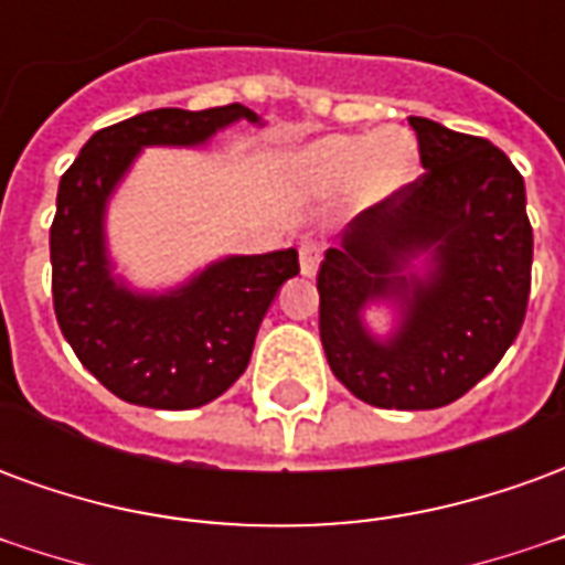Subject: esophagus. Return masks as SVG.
<instances>
[{
  "label": "esophagus",
  "instance_id": "obj_1",
  "mask_svg": "<svg viewBox=\"0 0 565 565\" xmlns=\"http://www.w3.org/2000/svg\"><path fill=\"white\" fill-rule=\"evenodd\" d=\"M320 257H323V245L320 242H311V238H306L302 245H299V266H302V275H315L320 266Z\"/></svg>",
  "mask_w": 565,
  "mask_h": 565
}]
</instances>
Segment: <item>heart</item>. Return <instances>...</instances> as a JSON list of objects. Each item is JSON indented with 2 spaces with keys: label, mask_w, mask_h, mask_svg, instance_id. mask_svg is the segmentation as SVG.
I'll return each mask as SVG.
<instances>
[{
  "label": "heart",
  "mask_w": 565,
  "mask_h": 565,
  "mask_svg": "<svg viewBox=\"0 0 565 565\" xmlns=\"http://www.w3.org/2000/svg\"><path fill=\"white\" fill-rule=\"evenodd\" d=\"M415 166V148L403 129L379 136H330L299 157V178L311 190H339L356 181L366 199L399 190Z\"/></svg>",
  "instance_id": "1"
}]
</instances>
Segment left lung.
<instances>
[{
  "label": "left lung",
  "instance_id": "8db88e82",
  "mask_svg": "<svg viewBox=\"0 0 565 565\" xmlns=\"http://www.w3.org/2000/svg\"><path fill=\"white\" fill-rule=\"evenodd\" d=\"M424 174L360 211L318 271L320 342L335 379L379 408L420 412L460 399L521 332L533 226L521 172L487 139L408 117ZM434 247L424 279L404 257ZM404 302V327L375 343L362 308Z\"/></svg>",
  "mask_w": 565,
  "mask_h": 565
}]
</instances>
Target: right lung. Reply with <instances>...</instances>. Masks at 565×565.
Instances as JSON below:
<instances>
[{
  "instance_id": "1",
  "label": "right lung",
  "mask_w": 565,
  "mask_h": 565,
  "mask_svg": "<svg viewBox=\"0 0 565 565\" xmlns=\"http://www.w3.org/2000/svg\"><path fill=\"white\" fill-rule=\"evenodd\" d=\"M245 105L157 108L93 132L60 178L51 223L56 323L84 369L124 403L184 412L217 399L247 369L271 299L299 271L294 247L226 257L166 296L115 284L103 242L105 202L145 145H202Z\"/></svg>"
}]
</instances>
